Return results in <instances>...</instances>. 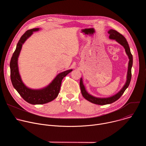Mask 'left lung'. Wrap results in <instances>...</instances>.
I'll list each match as a JSON object with an SVG mask.
<instances>
[{
  "instance_id": "8db88e82",
  "label": "left lung",
  "mask_w": 146,
  "mask_h": 146,
  "mask_svg": "<svg viewBox=\"0 0 146 146\" xmlns=\"http://www.w3.org/2000/svg\"><path fill=\"white\" fill-rule=\"evenodd\" d=\"M108 33L109 34L110 39L115 40L117 43H118L124 48L125 51V52L127 56H128L129 60L128 62L126 82L125 83V84L123 85L122 88L117 94H114L113 96L107 97V98H99L90 94L87 91L86 87L84 84H83L82 78V77L81 78L80 81V86L82 95L86 99H87L89 102L99 105H108V104H111L115 102L116 100H117L122 96V95L123 94V92L126 90V89L128 87L130 84L131 77H132L131 69L133 65V56L131 52L130 48L127 41V39L125 38L121 34L118 33L117 31L112 29H110L108 31Z\"/></svg>"
}]
</instances>
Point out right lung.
Returning a JSON list of instances; mask_svg holds the SVG:
<instances>
[{
  "instance_id": "obj_1",
  "label": "right lung",
  "mask_w": 146,
  "mask_h": 146,
  "mask_svg": "<svg viewBox=\"0 0 146 146\" xmlns=\"http://www.w3.org/2000/svg\"><path fill=\"white\" fill-rule=\"evenodd\" d=\"M40 30V28L28 30L21 37L10 64V77L14 88L25 101L32 105H42L55 99L59 94L62 79L73 70L69 69L58 74L48 85L41 88L32 89L24 84L19 72L18 58L23 45L27 40L33 35V32Z\"/></svg>"
}]
</instances>
